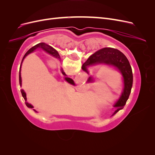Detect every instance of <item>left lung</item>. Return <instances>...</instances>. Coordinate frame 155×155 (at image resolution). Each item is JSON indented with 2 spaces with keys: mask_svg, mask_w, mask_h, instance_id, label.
Returning a JSON list of instances; mask_svg holds the SVG:
<instances>
[{
  "mask_svg": "<svg viewBox=\"0 0 155 155\" xmlns=\"http://www.w3.org/2000/svg\"><path fill=\"white\" fill-rule=\"evenodd\" d=\"M97 64H105L113 66L122 75L124 90L120 97L114 105V107H117L114 113L116 114L123 109L130 94L133 81L132 68L126 56L120 50L112 48H102L92 54L82 65V69L88 74L87 67ZM93 81V78L89 77L88 82Z\"/></svg>",
  "mask_w": 155,
  "mask_h": 155,
  "instance_id": "8db88e82",
  "label": "left lung"
}]
</instances>
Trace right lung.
I'll return each instance as SVG.
<instances>
[{
    "label": "right lung",
    "instance_id": "obj_1",
    "mask_svg": "<svg viewBox=\"0 0 155 155\" xmlns=\"http://www.w3.org/2000/svg\"><path fill=\"white\" fill-rule=\"evenodd\" d=\"M42 48L43 50H44L45 51H46V52H47V53L51 54V55H53V56H54V57H55V58L60 59V56H59V54H58V51L56 50H55L54 48H52V47H51V46H50L48 45H46V44H45V43H39V44H37V45H35L34 46H33L32 48H31L30 50H28L27 52L25 54V56H24V58H23V59H22V60L21 64L20 70H19V83H20V86H21V87L22 86V81H21V64H22V61H23V60H24L25 58L26 57V55H28L29 54L33 52V51H34L35 50H36L37 48ZM61 72H62V74L65 76V77H64V79H65V80H66L67 82H68L69 83L72 84V85H74V83L72 79L69 78H67L66 74H65V73L63 72V70H61ZM21 94H22V97H24L25 100L26 101V102H25L26 105L28 107V108H31V109H32V108H34V107H33L31 104H28V102L26 101V95L25 92L24 91H23L22 89V90H21ZM35 112H36V111H35Z\"/></svg>",
    "mask_w": 155,
    "mask_h": 155
}]
</instances>
